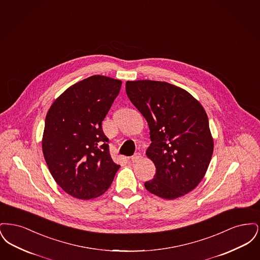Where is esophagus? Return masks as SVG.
I'll return each instance as SVG.
<instances>
[{
  "label": "esophagus",
  "instance_id": "obj_1",
  "mask_svg": "<svg viewBox=\"0 0 260 260\" xmlns=\"http://www.w3.org/2000/svg\"><path fill=\"white\" fill-rule=\"evenodd\" d=\"M140 158H141L140 153H136V154L132 157V160H131V161H133V162H136V161H138L140 160Z\"/></svg>",
  "mask_w": 260,
  "mask_h": 260
}]
</instances>
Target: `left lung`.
Masks as SVG:
<instances>
[{"mask_svg": "<svg viewBox=\"0 0 260 260\" xmlns=\"http://www.w3.org/2000/svg\"><path fill=\"white\" fill-rule=\"evenodd\" d=\"M125 91L150 129L146 155L156 173L145 188L167 200L184 196L204 178L213 152L204 107L185 89L167 82L127 81Z\"/></svg>", "mask_w": 260, "mask_h": 260, "instance_id": "1", "label": "left lung"}]
</instances>
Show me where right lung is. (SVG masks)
Segmentation results:
<instances>
[{"mask_svg":"<svg viewBox=\"0 0 260 260\" xmlns=\"http://www.w3.org/2000/svg\"><path fill=\"white\" fill-rule=\"evenodd\" d=\"M122 81L94 75L68 87L51 104L42 148L55 182L72 197L101 196L120 166L109 154L102 121L120 92Z\"/></svg>","mask_w":260,"mask_h":260,"instance_id":"1","label":"right lung"}]
</instances>
